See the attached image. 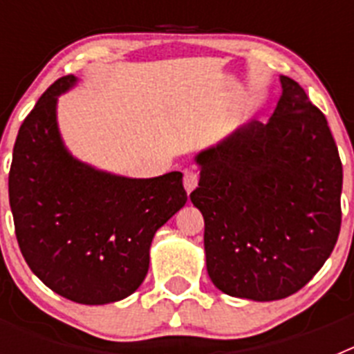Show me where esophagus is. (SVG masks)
Masks as SVG:
<instances>
[{
    "label": "esophagus",
    "instance_id": "esophagus-1",
    "mask_svg": "<svg viewBox=\"0 0 354 354\" xmlns=\"http://www.w3.org/2000/svg\"><path fill=\"white\" fill-rule=\"evenodd\" d=\"M196 186H198V174L193 170L184 171V187H186V192L192 193Z\"/></svg>",
    "mask_w": 354,
    "mask_h": 354
}]
</instances>
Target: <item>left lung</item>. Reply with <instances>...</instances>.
<instances>
[{
  "mask_svg": "<svg viewBox=\"0 0 354 354\" xmlns=\"http://www.w3.org/2000/svg\"><path fill=\"white\" fill-rule=\"evenodd\" d=\"M270 120L196 156L189 195L205 221L207 273L221 292L273 301L310 282L339 239L342 162L323 111L282 76Z\"/></svg>",
  "mask_w": 354,
  "mask_h": 354,
  "instance_id": "left-lung-1",
  "label": "left lung"
}]
</instances>
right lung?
<instances>
[{
  "instance_id": "add662e5",
  "label": "right lung",
  "mask_w": 354,
  "mask_h": 354,
  "mask_svg": "<svg viewBox=\"0 0 354 354\" xmlns=\"http://www.w3.org/2000/svg\"><path fill=\"white\" fill-rule=\"evenodd\" d=\"M56 80L21 124L8 174L15 237L30 270L83 305L118 301L142 286L159 227L186 204L183 174L127 179L72 158L56 126Z\"/></svg>"
}]
</instances>
